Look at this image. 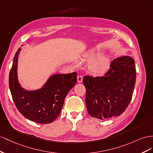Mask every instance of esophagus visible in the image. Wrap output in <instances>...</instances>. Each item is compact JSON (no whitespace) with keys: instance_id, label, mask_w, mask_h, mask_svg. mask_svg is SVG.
<instances>
[{"instance_id":"1","label":"esophagus","mask_w":153,"mask_h":153,"mask_svg":"<svg viewBox=\"0 0 153 153\" xmlns=\"http://www.w3.org/2000/svg\"><path fill=\"white\" fill-rule=\"evenodd\" d=\"M82 81V77L81 76H77V82H81Z\"/></svg>"}]
</instances>
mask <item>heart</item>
I'll use <instances>...</instances> for the list:
<instances>
[{
  "label": "heart",
  "mask_w": 153,
  "mask_h": 153,
  "mask_svg": "<svg viewBox=\"0 0 153 153\" xmlns=\"http://www.w3.org/2000/svg\"><path fill=\"white\" fill-rule=\"evenodd\" d=\"M81 59L82 62L89 63V71L94 76H102L105 75L110 69V59L108 57L102 56L99 52L95 50L86 51L82 54ZM73 65L74 67H79L81 63L77 59H75Z\"/></svg>",
  "instance_id": "obj_1"
}]
</instances>
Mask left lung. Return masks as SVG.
<instances>
[{
  "mask_svg": "<svg viewBox=\"0 0 153 153\" xmlns=\"http://www.w3.org/2000/svg\"><path fill=\"white\" fill-rule=\"evenodd\" d=\"M135 81L134 60L128 56L113 60L104 76H85V102L90 115L101 120L120 115L131 100Z\"/></svg>",
  "mask_w": 153,
  "mask_h": 153,
  "instance_id": "left-lung-1",
  "label": "left lung"
}]
</instances>
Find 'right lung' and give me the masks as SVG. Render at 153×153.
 <instances>
[{"label":"right lung","instance_id":"add662e5","mask_svg":"<svg viewBox=\"0 0 153 153\" xmlns=\"http://www.w3.org/2000/svg\"><path fill=\"white\" fill-rule=\"evenodd\" d=\"M21 51H16L9 76L13 100L26 119L39 124H49L59 115L65 99L77 81V73L51 76L41 88L27 90L18 79V60Z\"/></svg>","mask_w":153,"mask_h":153}]
</instances>
